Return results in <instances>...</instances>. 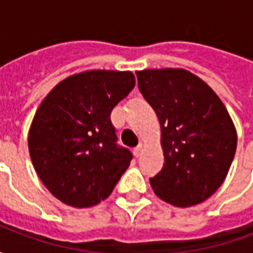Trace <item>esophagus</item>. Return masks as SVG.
<instances>
[{"label": "esophagus", "mask_w": 253, "mask_h": 253, "mask_svg": "<svg viewBox=\"0 0 253 253\" xmlns=\"http://www.w3.org/2000/svg\"><path fill=\"white\" fill-rule=\"evenodd\" d=\"M142 150H143V145L142 143H139L137 148L134 149V154H135V157H139V156L142 154Z\"/></svg>", "instance_id": "esophagus-1"}]
</instances>
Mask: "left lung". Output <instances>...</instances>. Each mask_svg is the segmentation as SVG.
Instances as JSON below:
<instances>
[{
    "instance_id": "obj_1",
    "label": "left lung",
    "mask_w": 253,
    "mask_h": 253,
    "mask_svg": "<svg viewBox=\"0 0 253 253\" xmlns=\"http://www.w3.org/2000/svg\"><path fill=\"white\" fill-rule=\"evenodd\" d=\"M137 78L161 127L165 163L150 179L154 194L177 207L205 202L223 183L236 153L237 132L228 110L184 69H148Z\"/></svg>"
}]
</instances>
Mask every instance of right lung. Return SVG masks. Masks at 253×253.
Instances as JSON below:
<instances>
[{"instance_id": "obj_1", "label": "right lung", "mask_w": 253, "mask_h": 253, "mask_svg": "<svg viewBox=\"0 0 253 253\" xmlns=\"http://www.w3.org/2000/svg\"><path fill=\"white\" fill-rule=\"evenodd\" d=\"M134 85L131 72L88 70L57 84L39 105L28 132L31 160L65 205L104 201L128 168L132 154L116 145L111 111Z\"/></svg>"}]
</instances>
